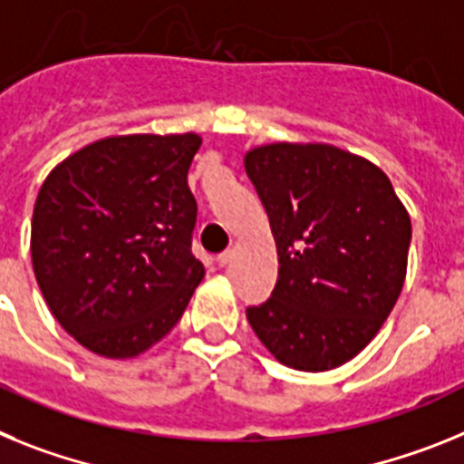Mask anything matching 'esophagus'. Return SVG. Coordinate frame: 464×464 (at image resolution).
Here are the masks:
<instances>
[{
  "label": "esophagus",
  "instance_id": "1",
  "mask_svg": "<svg viewBox=\"0 0 464 464\" xmlns=\"http://www.w3.org/2000/svg\"><path fill=\"white\" fill-rule=\"evenodd\" d=\"M231 259H233V249H224V252H221V255L217 256V264H219V266H228V264H231Z\"/></svg>",
  "mask_w": 464,
  "mask_h": 464
}]
</instances>
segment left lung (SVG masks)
I'll return each mask as SVG.
<instances>
[{
    "mask_svg": "<svg viewBox=\"0 0 464 464\" xmlns=\"http://www.w3.org/2000/svg\"><path fill=\"white\" fill-rule=\"evenodd\" d=\"M245 170L277 247L271 299L247 320L282 364L329 372L366 348L404 287L411 219L388 175L332 144H266Z\"/></svg>",
    "mask_w": 464,
    "mask_h": 464,
    "instance_id": "8db88e82",
    "label": "left lung"
}]
</instances>
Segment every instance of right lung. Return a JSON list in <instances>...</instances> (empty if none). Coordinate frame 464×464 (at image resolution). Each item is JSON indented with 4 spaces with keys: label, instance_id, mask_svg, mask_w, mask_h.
<instances>
[{
    "label": "right lung",
    "instance_id": "1",
    "mask_svg": "<svg viewBox=\"0 0 464 464\" xmlns=\"http://www.w3.org/2000/svg\"><path fill=\"white\" fill-rule=\"evenodd\" d=\"M200 142L193 132L107 137L42 184L34 276L55 320L91 353L128 360L159 343L203 280L187 184Z\"/></svg>",
    "mask_w": 464,
    "mask_h": 464
}]
</instances>
